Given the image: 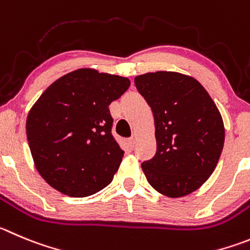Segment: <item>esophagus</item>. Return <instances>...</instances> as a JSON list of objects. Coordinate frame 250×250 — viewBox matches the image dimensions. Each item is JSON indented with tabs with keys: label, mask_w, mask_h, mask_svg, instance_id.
Segmentation results:
<instances>
[{
	"label": "esophagus",
	"mask_w": 250,
	"mask_h": 250,
	"mask_svg": "<svg viewBox=\"0 0 250 250\" xmlns=\"http://www.w3.org/2000/svg\"><path fill=\"white\" fill-rule=\"evenodd\" d=\"M134 144H136V139H134V137L128 139V146H129L130 148H134Z\"/></svg>",
	"instance_id": "34e87169"
}]
</instances>
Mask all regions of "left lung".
I'll return each mask as SVG.
<instances>
[{"instance_id":"obj_1","label":"left lung","mask_w":250,"mask_h":250,"mask_svg":"<svg viewBox=\"0 0 250 250\" xmlns=\"http://www.w3.org/2000/svg\"><path fill=\"white\" fill-rule=\"evenodd\" d=\"M150 106L157 153L143 162L148 183L167 197L197 190L211 176L225 143L221 113L204 86L172 71L148 72L134 79Z\"/></svg>"}]
</instances>
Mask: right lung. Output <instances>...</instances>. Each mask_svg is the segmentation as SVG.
<instances>
[{"instance_id":"right-lung-1","label":"right lung","mask_w":250,"mask_h":250,"mask_svg":"<svg viewBox=\"0 0 250 250\" xmlns=\"http://www.w3.org/2000/svg\"><path fill=\"white\" fill-rule=\"evenodd\" d=\"M129 85L127 78L79 69L42 93L25 130L37 170L51 188L86 197L111 184L125 151L112 136L108 106Z\"/></svg>"}]
</instances>
